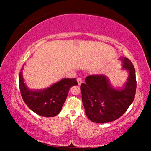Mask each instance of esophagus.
<instances>
[{
	"instance_id": "1",
	"label": "esophagus",
	"mask_w": 151,
	"mask_h": 151,
	"mask_svg": "<svg viewBox=\"0 0 151 151\" xmlns=\"http://www.w3.org/2000/svg\"><path fill=\"white\" fill-rule=\"evenodd\" d=\"M77 82H78V85H80V84H81L82 83V80L81 79V78H78V79H77Z\"/></svg>"
}]
</instances>
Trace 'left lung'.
<instances>
[{
	"mask_svg": "<svg viewBox=\"0 0 151 151\" xmlns=\"http://www.w3.org/2000/svg\"><path fill=\"white\" fill-rule=\"evenodd\" d=\"M122 69L129 71L127 82L121 87L111 85L105 75H90L85 83L80 86L82 100L86 116L96 123H106L116 120L133 103L136 91L135 70L126 57L119 58Z\"/></svg>",
	"mask_w": 151,
	"mask_h": 151,
	"instance_id": "left-lung-1",
	"label": "left lung"
}]
</instances>
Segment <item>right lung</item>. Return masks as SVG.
I'll return each mask as SVG.
<instances>
[{"instance_id": "obj_1", "label": "right lung", "mask_w": 151, "mask_h": 151, "mask_svg": "<svg viewBox=\"0 0 151 151\" xmlns=\"http://www.w3.org/2000/svg\"><path fill=\"white\" fill-rule=\"evenodd\" d=\"M22 69L19 74V87L24 102L32 111L40 116L51 117L61 111L69 88L77 85L76 78H63L43 89H30L24 82Z\"/></svg>"}]
</instances>
